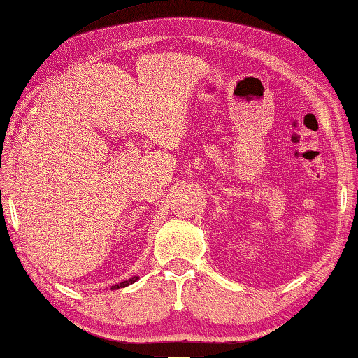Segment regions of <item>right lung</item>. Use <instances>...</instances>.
<instances>
[{
    "mask_svg": "<svg viewBox=\"0 0 358 358\" xmlns=\"http://www.w3.org/2000/svg\"><path fill=\"white\" fill-rule=\"evenodd\" d=\"M139 278L138 276H133L131 279H128V280H124V282H120V284H115V285H113V290H117V289H124V287H127V285H130V284H133V282H136Z\"/></svg>",
    "mask_w": 358,
    "mask_h": 358,
    "instance_id": "1",
    "label": "right lung"
}]
</instances>
